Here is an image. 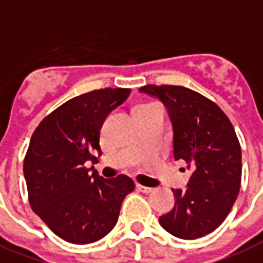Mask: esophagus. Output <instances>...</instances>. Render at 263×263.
<instances>
[{
  "instance_id": "esophagus-1",
  "label": "esophagus",
  "mask_w": 263,
  "mask_h": 263,
  "mask_svg": "<svg viewBox=\"0 0 263 263\" xmlns=\"http://www.w3.org/2000/svg\"><path fill=\"white\" fill-rule=\"evenodd\" d=\"M136 188H137L138 191H140V192H144V193L152 192V188H149V186H144V185L137 184V185H136Z\"/></svg>"
}]
</instances>
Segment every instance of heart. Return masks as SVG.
<instances>
[{
  "label": "heart",
  "mask_w": 263,
  "mask_h": 263,
  "mask_svg": "<svg viewBox=\"0 0 263 263\" xmlns=\"http://www.w3.org/2000/svg\"><path fill=\"white\" fill-rule=\"evenodd\" d=\"M140 105H145V104H140Z\"/></svg>",
  "instance_id": "b5f03b06"
}]
</instances>
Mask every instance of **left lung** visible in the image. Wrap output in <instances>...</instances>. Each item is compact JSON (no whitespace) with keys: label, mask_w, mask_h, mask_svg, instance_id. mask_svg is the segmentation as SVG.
Instances as JSON below:
<instances>
[{"label":"left lung","mask_w":263,"mask_h":263,"mask_svg":"<svg viewBox=\"0 0 263 263\" xmlns=\"http://www.w3.org/2000/svg\"><path fill=\"white\" fill-rule=\"evenodd\" d=\"M138 90L164 104L174 159L184 160L192 172L185 189H172L176 203L159 223L180 239L209 235L223 222L239 195L241 149L235 129L217 104L188 87L146 85Z\"/></svg>","instance_id":"obj_1"}]
</instances>
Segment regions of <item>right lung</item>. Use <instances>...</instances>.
<instances>
[{
  "mask_svg": "<svg viewBox=\"0 0 263 263\" xmlns=\"http://www.w3.org/2000/svg\"><path fill=\"white\" fill-rule=\"evenodd\" d=\"M130 89H100L77 96L45 118L32 134L23 174L32 211L59 237L74 244L103 239L117 225L127 176L103 178L83 164L101 152L105 118L129 99Z\"/></svg>",
  "mask_w": 263,
  "mask_h": 263,
  "instance_id": "add662e5",
  "label": "right lung"
}]
</instances>
